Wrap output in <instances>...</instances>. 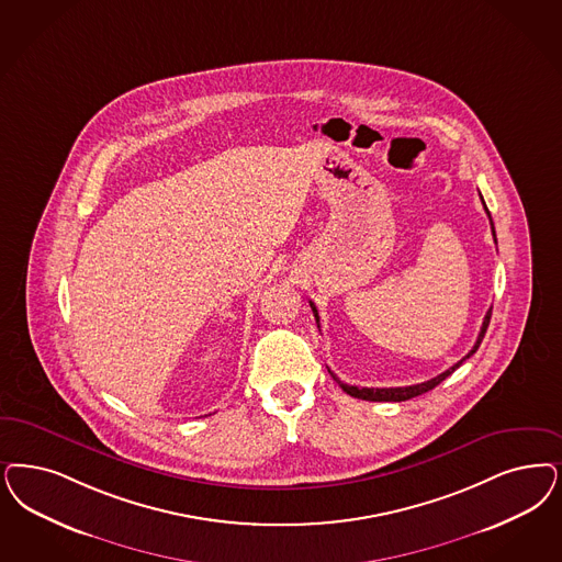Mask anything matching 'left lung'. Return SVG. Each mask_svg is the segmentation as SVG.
I'll return each mask as SVG.
<instances>
[{"label": "left lung", "instance_id": "obj_1", "mask_svg": "<svg viewBox=\"0 0 562 562\" xmlns=\"http://www.w3.org/2000/svg\"><path fill=\"white\" fill-rule=\"evenodd\" d=\"M484 201V199H482ZM485 207V205H484ZM485 212H487V207H485ZM490 215V212H487ZM490 222H492V217H490ZM492 234H494V240H496V233H494V224H492ZM311 311H313V315H315V322H317V328H319V315H317V310H315V305L311 303ZM490 317H492V310H487L484 317V324H482V329H480V336H477V340H475V345H473V349L469 350L467 355H464L463 359L459 361V363H454L452 368L446 369L445 373H440V375H436V378H431V380H427V382H422V384H413V386H403V387H357L349 386V384H342L331 371V378L340 384V387L350 394V396H355V398H361V401H373V403H401V401H408V398H415V396H419V394H424V392H429L431 387L438 386L440 382H445L446 378L454 371V369L461 368L463 366V361H467L475 350L480 349V345H482V340H484L485 329L490 326Z\"/></svg>", "mask_w": 562, "mask_h": 562}]
</instances>
